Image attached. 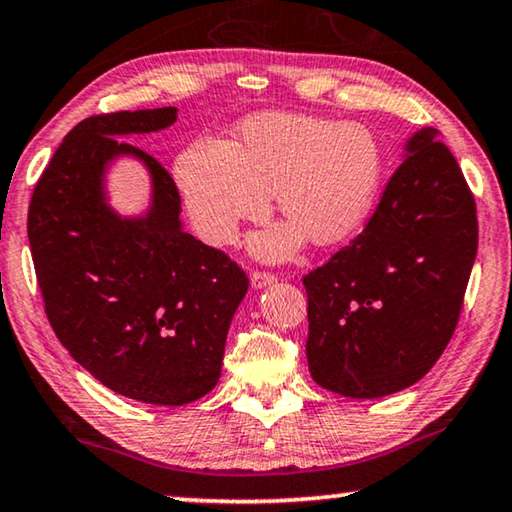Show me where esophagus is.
<instances>
[{
    "instance_id": "34e87169",
    "label": "esophagus",
    "mask_w": 512,
    "mask_h": 512,
    "mask_svg": "<svg viewBox=\"0 0 512 512\" xmlns=\"http://www.w3.org/2000/svg\"><path fill=\"white\" fill-rule=\"evenodd\" d=\"M276 282V276L273 273H266V271H255L253 276H250V285H253V289H264L269 287Z\"/></svg>"
}]
</instances>
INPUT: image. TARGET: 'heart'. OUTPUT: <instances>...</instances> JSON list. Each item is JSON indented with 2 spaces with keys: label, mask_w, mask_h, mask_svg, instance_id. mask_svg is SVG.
I'll list each match as a JSON object with an SVG mask.
<instances>
[{
  "label": "heart",
  "mask_w": 512,
  "mask_h": 512,
  "mask_svg": "<svg viewBox=\"0 0 512 512\" xmlns=\"http://www.w3.org/2000/svg\"><path fill=\"white\" fill-rule=\"evenodd\" d=\"M384 151L368 126L312 114H264L243 124L241 142L197 137L181 151L174 179L197 234L230 246L241 225L259 220L278 193L289 223L253 241V253L278 262L301 248L354 234L377 200Z\"/></svg>",
  "instance_id": "obj_1"
}]
</instances>
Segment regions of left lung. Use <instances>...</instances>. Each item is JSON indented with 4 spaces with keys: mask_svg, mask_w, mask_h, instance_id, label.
I'll return each mask as SVG.
<instances>
[{
    "mask_svg": "<svg viewBox=\"0 0 512 512\" xmlns=\"http://www.w3.org/2000/svg\"><path fill=\"white\" fill-rule=\"evenodd\" d=\"M421 128L356 239L303 278L308 368L326 391L372 400L423 379L460 317L478 250L474 195Z\"/></svg>",
    "mask_w": 512,
    "mask_h": 512,
    "instance_id": "1",
    "label": "left lung"
}]
</instances>
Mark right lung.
<instances>
[{"label": "right lung", "instance_id": "right-lung-1", "mask_svg": "<svg viewBox=\"0 0 512 512\" xmlns=\"http://www.w3.org/2000/svg\"><path fill=\"white\" fill-rule=\"evenodd\" d=\"M174 121L177 108L80 121L38 179L27 216L45 315L61 345L110 391L165 407L213 391L248 292L230 257L183 230L165 167L121 140ZM119 157L150 174V207L140 217H121L109 204L104 181Z\"/></svg>", "mask_w": 512, "mask_h": 512}]
</instances>
